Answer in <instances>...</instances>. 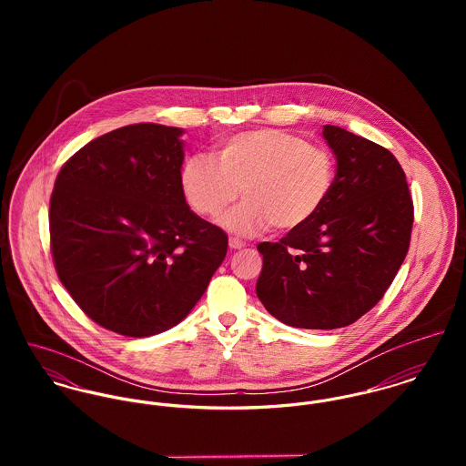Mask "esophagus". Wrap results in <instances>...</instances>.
Instances as JSON below:
<instances>
[{
  "instance_id": "1",
  "label": "esophagus",
  "mask_w": 466,
  "mask_h": 466,
  "mask_svg": "<svg viewBox=\"0 0 466 466\" xmlns=\"http://www.w3.org/2000/svg\"><path fill=\"white\" fill-rule=\"evenodd\" d=\"M229 248H231L233 251H238V249H244L246 244H244L242 240H238V238H229Z\"/></svg>"
}]
</instances>
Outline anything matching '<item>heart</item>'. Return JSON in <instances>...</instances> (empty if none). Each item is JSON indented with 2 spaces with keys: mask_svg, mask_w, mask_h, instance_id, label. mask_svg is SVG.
I'll use <instances>...</instances> for the list:
<instances>
[{
  "mask_svg": "<svg viewBox=\"0 0 466 466\" xmlns=\"http://www.w3.org/2000/svg\"><path fill=\"white\" fill-rule=\"evenodd\" d=\"M332 152L281 129L238 133L220 143L215 159H185L179 185L188 206L206 218L220 217L240 194L246 200L222 224L238 235L268 226L289 233L309 224L332 194Z\"/></svg>",
  "mask_w": 466,
  "mask_h": 466,
  "instance_id": "heart-1",
  "label": "heart"
}]
</instances>
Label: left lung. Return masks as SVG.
<instances>
[{
  "label": "left lung",
  "mask_w": 466,
  "mask_h": 466,
  "mask_svg": "<svg viewBox=\"0 0 466 466\" xmlns=\"http://www.w3.org/2000/svg\"><path fill=\"white\" fill-rule=\"evenodd\" d=\"M337 159L319 213L279 242H262L257 296L278 321L333 330L370 312L409 251L414 206L397 157L384 147L325 126Z\"/></svg>",
  "instance_id": "8db88e82"
}]
</instances>
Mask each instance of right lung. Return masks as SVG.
I'll return each instance as SVG.
<instances>
[{"label":"right lung","instance_id":"add662e5","mask_svg":"<svg viewBox=\"0 0 466 466\" xmlns=\"http://www.w3.org/2000/svg\"><path fill=\"white\" fill-rule=\"evenodd\" d=\"M183 134L133 124L75 152L50 199L61 283L96 325L148 337L183 321L228 251L226 233L187 204Z\"/></svg>","mask_w":466,"mask_h":466}]
</instances>
